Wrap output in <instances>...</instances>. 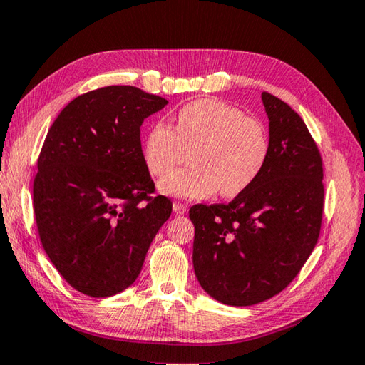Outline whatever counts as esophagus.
<instances>
[{"instance_id":"obj_1","label":"esophagus","mask_w":365,"mask_h":365,"mask_svg":"<svg viewBox=\"0 0 365 365\" xmlns=\"http://www.w3.org/2000/svg\"><path fill=\"white\" fill-rule=\"evenodd\" d=\"M172 207H174V212L178 215H182V214H185V212H187V204H183V202L175 201L174 204H172Z\"/></svg>"}]
</instances>
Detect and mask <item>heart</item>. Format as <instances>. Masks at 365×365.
Wrapping results in <instances>:
<instances>
[{
  "label": "heart",
  "instance_id": "1",
  "mask_svg": "<svg viewBox=\"0 0 365 365\" xmlns=\"http://www.w3.org/2000/svg\"><path fill=\"white\" fill-rule=\"evenodd\" d=\"M191 149L188 170L165 177L164 195L201 200L217 193H242L268 160V132L260 119L218 98H200L177 111L174 128L156 123L143 140L142 156L153 177H164Z\"/></svg>",
  "mask_w": 365,
  "mask_h": 365
}]
</instances>
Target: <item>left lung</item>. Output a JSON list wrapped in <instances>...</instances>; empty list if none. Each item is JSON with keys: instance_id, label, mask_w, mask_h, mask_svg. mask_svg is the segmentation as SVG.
Masks as SVG:
<instances>
[{"instance_id": "1", "label": "left lung", "mask_w": 365, "mask_h": 365, "mask_svg": "<svg viewBox=\"0 0 365 365\" xmlns=\"http://www.w3.org/2000/svg\"><path fill=\"white\" fill-rule=\"evenodd\" d=\"M268 160L254 183L228 204H196L193 267L217 302L250 307L279 294L300 273L319 237L322 160L307 124L263 92Z\"/></svg>"}]
</instances>
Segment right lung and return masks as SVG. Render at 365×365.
Listing matches in <instances>:
<instances>
[{
	"instance_id": "obj_1",
	"label": "right lung",
	"mask_w": 365,
	"mask_h": 365,
	"mask_svg": "<svg viewBox=\"0 0 365 365\" xmlns=\"http://www.w3.org/2000/svg\"><path fill=\"white\" fill-rule=\"evenodd\" d=\"M168 101L134 86L79 96L46 135L33 182L43 247L71 287L96 298L123 292L170 217L143 163L140 125Z\"/></svg>"
}]
</instances>
